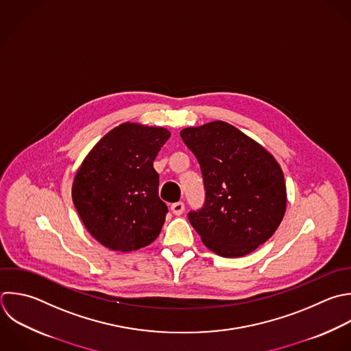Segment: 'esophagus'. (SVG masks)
<instances>
[{
  "label": "esophagus",
  "mask_w": 351,
  "mask_h": 351,
  "mask_svg": "<svg viewBox=\"0 0 351 351\" xmlns=\"http://www.w3.org/2000/svg\"><path fill=\"white\" fill-rule=\"evenodd\" d=\"M170 208H171L173 214H176V215H181V214L184 213V210H185V204H184L182 202H177V203H173Z\"/></svg>",
  "instance_id": "esophagus-1"
}]
</instances>
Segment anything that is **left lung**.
<instances>
[{"instance_id":"left-lung-1","label":"left lung","mask_w":351,"mask_h":351,"mask_svg":"<svg viewBox=\"0 0 351 351\" xmlns=\"http://www.w3.org/2000/svg\"><path fill=\"white\" fill-rule=\"evenodd\" d=\"M196 156L204 203L188 219L207 248L225 258L244 256L278 228L287 206L276 159L234 126L215 121L181 132Z\"/></svg>"}]
</instances>
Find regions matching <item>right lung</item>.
Here are the masks:
<instances>
[{
    "label": "right lung",
    "instance_id": "add662e5",
    "mask_svg": "<svg viewBox=\"0 0 351 351\" xmlns=\"http://www.w3.org/2000/svg\"><path fill=\"white\" fill-rule=\"evenodd\" d=\"M169 137L163 128L123 123L107 133L81 165L73 202L104 247L128 252L159 236L169 208L159 197L154 160Z\"/></svg>",
    "mask_w": 351,
    "mask_h": 351
}]
</instances>
